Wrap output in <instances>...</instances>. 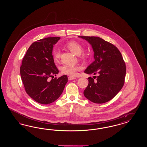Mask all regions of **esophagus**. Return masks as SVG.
<instances>
[{"label":"esophagus","mask_w":147,"mask_h":147,"mask_svg":"<svg viewBox=\"0 0 147 147\" xmlns=\"http://www.w3.org/2000/svg\"><path fill=\"white\" fill-rule=\"evenodd\" d=\"M76 77H73V76H69L68 77V80H73L76 79Z\"/></svg>","instance_id":"obj_1"}]
</instances>
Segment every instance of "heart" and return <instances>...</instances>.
<instances>
[{"instance_id":"obj_1","label":"heart","mask_w":147,"mask_h":147,"mask_svg":"<svg viewBox=\"0 0 147 147\" xmlns=\"http://www.w3.org/2000/svg\"><path fill=\"white\" fill-rule=\"evenodd\" d=\"M65 47L67 49L71 51L72 53L76 54V55H79L82 53L84 50L83 46L79 42L71 40L67 42L65 45ZM52 57L54 61L57 62L60 58V52L58 49H54L52 51ZM88 58V54L86 53H83L81 55V58L83 60H85ZM80 67L76 65H63L61 68V71L63 74H66L69 76H75L76 72L79 71Z\"/></svg>"}]
</instances>
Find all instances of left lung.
Returning <instances> with one entry per match:
<instances>
[{
	"label": "left lung",
	"instance_id": "8db88e82",
	"mask_svg": "<svg viewBox=\"0 0 147 147\" xmlns=\"http://www.w3.org/2000/svg\"><path fill=\"white\" fill-rule=\"evenodd\" d=\"M79 37L87 40L94 52L95 61L87 68L85 73L98 76L88 78V85L84 94L93 102H107L115 96L125 84L126 66L122 54L115 45L102 38L82 36Z\"/></svg>",
	"mask_w": 147,
	"mask_h": 147
}]
</instances>
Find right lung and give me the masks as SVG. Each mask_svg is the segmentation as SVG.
I'll use <instances>...</instances> for the list:
<instances>
[{"label": "right lung", "mask_w": 147, "mask_h": 147, "mask_svg": "<svg viewBox=\"0 0 147 147\" xmlns=\"http://www.w3.org/2000/svg\"><path fill=\"white\" fill-rule=\"evenodd\" d=\"M60 39L49 37L34 42L22 59L20 72L25 91L40 104L48 105L57 100L68 81L66 75L49 79L59 73L52 51Z\"/></svg>", "instance_id": "1"}]
</instances>
